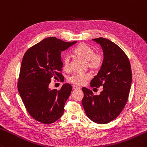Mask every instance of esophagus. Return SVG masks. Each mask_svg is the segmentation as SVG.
I'll return each mask as SVG.
<instances>
[{
    "mask_svg": "<svg viewBox=\"0 0 147 147\" xmlns=\"http://www.w3.org/2000/svg\"><path fill=\"white\" fill-rule=\"evenodd\" d=\"M73 88L74 89V90H80V87H78V86H76V85H73Z\"/></svg>",
    "mask_w": 147,
    "mask_h": 147,
    "instance_id": "34e87169",
    "label": "esophagus"
}]
</instances>
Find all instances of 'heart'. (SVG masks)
I'll return each instance as SVG.
<instances>
[{
    "label": "heart",
    "instance_id": "1",
    "mask_svg": "<svg viewBox=\"0 0 147 147\" xmlns=\"http://www.w3.org/2000/svg\"><path fill=\"white\" fill-rule=\"evenodd\" d=\"M74 53L77 57L87 61L88 67L97 69L100 67L103 62V56L99 53H94V49L85 44H80L74 49ZM70 68L69 57L66 56L63 60V69L67 71ZM88 74L75 73L69 78L68 81L75 85H82L90 79Z\"/></svg>",
    "mask_w": 147,
    "mask_h": 147
}]
</instances>
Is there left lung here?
I'll list each match as a JSON object with an SVG mask.
<instances>
[{
	"instance_id": "8db88e82",
	"label": "left lung",
	"mask_w": 147,
	"mask_h": 147,
	"mask_svg": "<svg viewBox=\"0 0 147 147\" xmlns=\"http://www.w3.org/2000/svg\"><path fill=\"white\" fill-rule=\"evenodd\" d=\"M103 51V62L91 87L102 86L99 95L82 88V105L87 116L95 123L106 124L119 115L127 101L132 83V71L127 56L121 48L103 37L92 39Z\"/></svg>"
}]
</instances>
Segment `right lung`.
<instances>
[{"label": "right lung", "mask_w": 147, "mask_h": 147, "mask_svg": "<svg viewBox=\"0 0 147 147\" xmlns=\"http://www.w3.org/2000/svg\"><path fill=\"white\" fill-rule=\"evenodd\" d=\"M76 42L47 37L28 49L23 57L18 92L28 113L39 122L50 124L64 113L72 86L65 83L57 90L49 88V84L51 78H64L60 73L63 66L61 53Z\"/></svg>", "instance_id": "obj_1"}]
</instances>
